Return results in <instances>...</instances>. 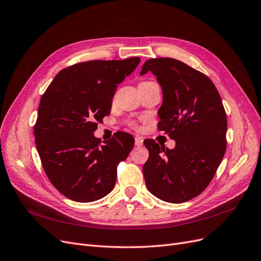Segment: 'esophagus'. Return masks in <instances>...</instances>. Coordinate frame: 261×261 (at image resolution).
<instances>
[{"label": "esophagus", "instance_id": "obj_1", "mask_svg": "<svg viewBox=\"0 0 261 261\" xmlns=\"http://www.w3.org/2000/svg\"><path fill=\"white\" fill-rule=\"evenodd\" d=\"M135 144H136L137 147H141V145L143 144V139L140 137H136L135 138Z\"/></svg>", "mask_w": 261, "mask_h": 261}]
</instances>
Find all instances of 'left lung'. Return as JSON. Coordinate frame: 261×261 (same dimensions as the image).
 I'll return each mask as SVG.
<instances>
[{"label":"left lung","instance_id":"obj_1","mask_svg":"<svg viewBox=\"0 0 261 261\" xmlns=\"http://www.w3.org/2000/svg\"><path fill=\"white\" fill-rule=\"evenodd\" d=\"M151 71L162 87L160 130L175 141L170 150L144 141L149 159L143 165L145 185L160 199L182 203L201 194L226 151L227 118L213 82L202 72L171 58L149 59L140 76Z\"/></svg>","mask_w":261,"mask_h":261}]
</instances>
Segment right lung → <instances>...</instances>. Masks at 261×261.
Masks as SVG:
<instances>
[{
  "instance_id": "right-lung-1",
  "label": "right lung",
  "mask_w": 261,
  "mask_h": 261,
  "mask_svg": "<svg viewBox=\"0 0 261 261\" xmlns=\"http://www.w3.org/2000/svg\"><path fill=\"white\" fill-rule=\"evenodd\" d=\"M139 62L140 58L89 61L66 67L41 97L35 144L48 179L68 199L95 201L116 185L117 166L127 159L135 139L118 132L100 143L94 132L110 113L118 85Z\"/></svg>"
}]
</instances>
